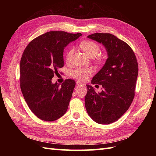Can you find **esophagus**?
Returning <instances> with one entry per match:
<instances>
[{
	"label": "esophagus",
	"instance_id": "obj_1",
	"mask_svg": "<svg viewBox=\"0 0 156 156\" xmlns=\"http://www.w3.org/2000/svg\"><path fill=\"white\" fill-rule=\"evenodd\" d=\"M76 84H77V86H80V87H85V84H82V83H80V82H76Z\"/></svg>",
	"mask_w": 156,
	"mask_h": 156
}]
</instances>
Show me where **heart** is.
<instances>
[{
  "instance_id": "b5f03b06",
  "label": "heart",
  "mask_w": 156,
  "mask_h": 156,
  "mask_svg": "<svg viewBox=\"0 0 156 156\" xmlns=\"http://www.w3.org/2000/svg\"><path fill=\"white\" fill-rule=\"evenodd\" d=\"M81 49L87 54L89 57L93 58L97 56L101 51V48L99 45L92 41H82L80 44ZM74 52L72 48L69 49L67 54H66V60L67 62L70 61L72 55ZM101 58H97L98 62L101 61ZM92 74V69L90 68H76L72 71V76L75 78L80 81H83L87 79L89 76Z\"/></svg>"
}]
</instances>
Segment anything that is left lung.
<instances>
[{"label": "left lung", "instance_id": "obj_1", "mask_svg": "<svg viewBox=\"0 0 156 156\" xmlns=\"http://www.w3.org/2000/svg\"><path fill=\"white\" fill-rule=\"evenodd\" d=\"M88 37L105 46L108 58L92 80V84L102 86V92L97 93L92 86L87 85L86 109L96 122L110 124L120 119L133 102L138 76L137 58L130 46L114 35L97 33Z\"/></svg>", "mask_w": 156, "mask_h": 156}]
</instances>
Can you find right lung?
<instances>
[{"mask_svg":"<svg viewBox=\"0 0 156 156\" xmlns=\"http://www.w3.org/2000/svg\"><path fill=\"white\" fill-rule=\"evenodd\" d=\"M82 34L49 31L35 38L25 49L20 62V87L29 108L39 119L54 121L64 115L76 82L66 79L61 86L51 79L64 66L63 53Z\"/></svg>","mask_w":156,"mask_h":156,"instance_id":"1","label":"right lung"}]
</instances>
